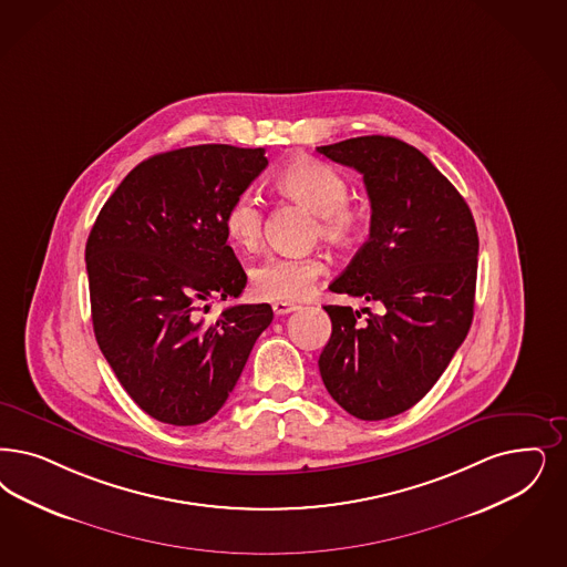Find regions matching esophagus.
<instances>
[{"mask_svg": "<svg viewBox=\"0 0 567 567\" xmlns=\"http://www.w3.org/2000/svg\"><path fill=\"white\" fill-rule=\"evenodd\" d=\"M272 310L276 316H285V313H291L293 310H297V306L289 303V301H276V303H272Z\"/></svg>", "mask_w": 567, "mask_h": 567, "instance_id": "obj_1", "label": "esophagus"}]
</instances>
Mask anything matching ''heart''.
<instances>
[{
    "label": "heart",
    "instance_id": "heart-1",
    "mask_svg": "<svg viewBox=\"0 0 567 567\" xmlns=\"http://www.w3.org/2000/svg\"><path fill=\"white\" fill-rule=\"evenodd\" d=\"M274 186L280 195L303 205L316 215L313 235L331 245H350L362 230V214L348 200L352 186L337 167L318 158H299L285 165ZM224 230L238 249H254L264 230V214L251 193L236 195L226 214ZM327 274L320 255H272L257 264L251 285L257 297L268 301H297L312 291Z\"/></svg>",
    "mask_w": 567,
    "mask_h": 567
}]
</instances>
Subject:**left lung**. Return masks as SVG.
Masks as SVG:
<instances>
[{"label":"left lung","mask_w":567,"mask_h":567,"mask_svg":"<svg viewBox=\"0 0 567 567\" xmlns=\"http://www.w3.org/2000/svg\"><path fill=\"white\" fill-rule=\"evenodd\" d=\"M353 167L371 198V235L332 293L381 313L324 306L332 332L318 369L332 400L362 421L409 411L446 371L473 320L480 238L465 198L427 156L390 136L318 146Z\"/></svg>","instance_id":"obj_1"}]
</instances>
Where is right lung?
Here are the masks:
<instances>
[{
  "mask_svg": "<svg viewBox=\"0 0 567 567\" xmlns=\"http://www.w3.org/2000/svg\"><path fill=\"white\" fill-rule=\"evenodd\" d=\"M264 153L200 144L151 156L118 184L87 236L100 350L161 423L190 427L217 414L272 322L268 303L200 318L209 299L238 297L247 285L224 214L266 169Z\"/></svg>",
  "mask_w": 567,
  "mask_h": 567,
  "instance_id": "right-lung-1",
  "label": "right lung"
}]
</instances>
